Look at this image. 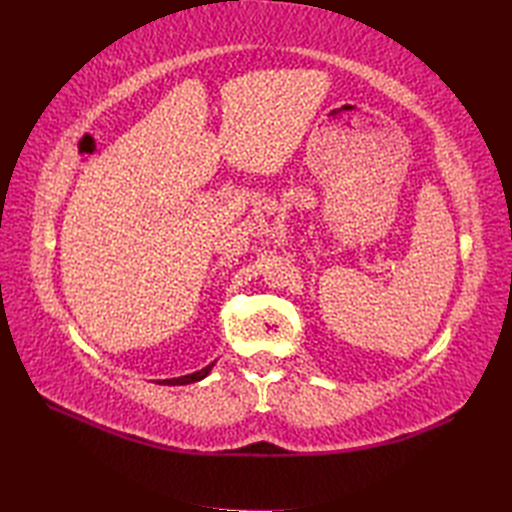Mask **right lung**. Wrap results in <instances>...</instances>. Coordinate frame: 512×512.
Instances as JSON below:
<instances>
[{"mask_svg":"<svg viewBox=\"0 0 512 512\" xmlns=\"http://www.w3.org/2000/svg\"><path fill=\"white\" fill-rule=\"evenodd\" d=\"M211 367H213V363L211 365H207L205 369H200V371H196V374H190V376H181V378H170V380H158L160 384H190V382H198V380H203L209 371H211Z\"/></svg>","mask_w":512,"mask_h":512,"instance_id":"obj_1","label":"right lung"}]
</instances>
